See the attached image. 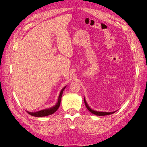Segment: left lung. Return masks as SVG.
<instances>
[{"instance_id": "obj_1", "label": "left lung", "mask_w": 147, "mask_h": 147, "mask_svg": "<svg viewBox=\"0 0 147 147\" xmlns=\"http://www.w3.org/2000/svg\"><path fill=\"white\" fill-rule=\"evenodd\" d=\"M84 104H85V105L86 107V108L88 109V110L90 112L92 113V114H94L96 115H100V116H102V115H109V114H112L113 113H114L115 111H114V112H99V111H94L92 109H91L88 106L85 99L84 98Z\"/></svg>"}]
</instances>
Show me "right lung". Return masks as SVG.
I'll list each match as a JSON object with an SVG mask.
<instances>
[{"label": "right lung", "instance_id": "right-lung-1", "mask_svg": "<svg viewBox=\"0 0 147 147\" xmlns=\"http://www.w3.org/2000/svg\"><path fill=\"white\" fill-rule=\"evenodd\" d=\"M66 88V86H65L63 89L61 90L60 94L59 95V97H58V102L55 105H54L53 107L50 108V109H45L41 111H38L35 113H31V112H28L27 111V113L31 115H33V116H35V117H45V116H47V115L52 114L53 113H55L58 109V108L60 105V103H61V97L62 95H63V91L65 89V88Z\"/></svg>", "mask_w": 147, "mask_h": 147}]
</instances>
